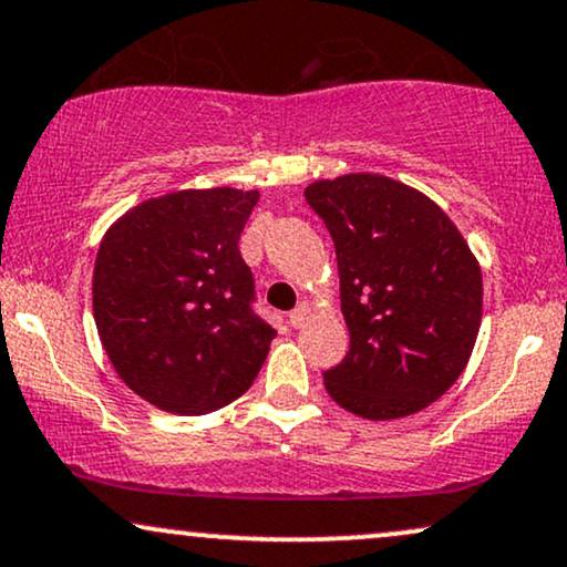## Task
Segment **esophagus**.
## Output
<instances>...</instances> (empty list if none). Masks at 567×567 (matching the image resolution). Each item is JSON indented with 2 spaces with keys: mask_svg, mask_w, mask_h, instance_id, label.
Instances as JSON below:
<instances>
[{
  "mask_svg": "<svg viewBox=\"0 0 567 567\" xmlns=\"http://www.w3.org/2000/svg\"><path fill=\"white\" fill-rule=\"evenodd\" d=\"M309 317H311V306L301 303L288 313V322H290V327H296V330H298V327H303L306 322H309Z\"/></svg>",
  "mask_w": 567,
  "mask_h": 567,
  "instance_id": "34e87169",
  "label": "esophagus"
}]
</instances>
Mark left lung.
Masks as SVG:
<instances>
[{"mask_svg": "<svg viewBox=\"0 0 567 567\" xmlns=\"http://www.w3.org/2000/svg\"><path fill=\"white\" fill-rule=\"evenodd\" d=\"M336 243L351 346L324 370L340 406L395 420L441 399L465 370L483 311L481 266L449 216L388 176L306 187Z\"/></svg>", "mask_w": 567, "mask_h": 567, "instance_id": "left-lung-1", "label": "left lung"}]
</instances>
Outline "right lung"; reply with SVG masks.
<instances>
[{"instance_id": "add662e5", "label": "right lung", "mask_w": 567, "mask_h": 567, "mask_svg": "<svg viewBox=\"0 0 567 567\" xmlns=\"http://www.w3.org/2000/svg\"><path fill=\"white\" fill-rule=\"evenodd\" d=\"M256 203V189H182L128 210L100 243V340L121 380L163 412L231 404L269 353L277 330L256 311L237 248Z\"/></svg>"}]
</instances>
